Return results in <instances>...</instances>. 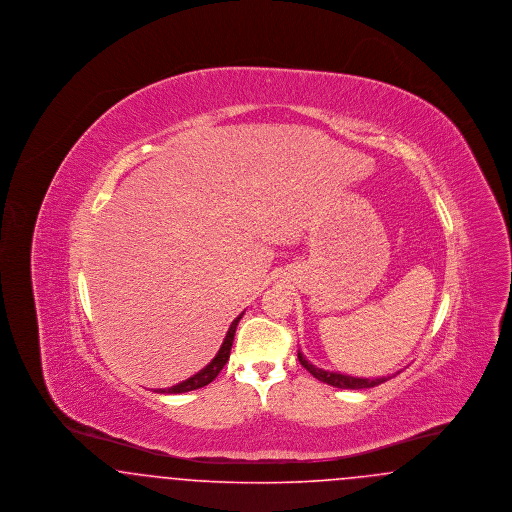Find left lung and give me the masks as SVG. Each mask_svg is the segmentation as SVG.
Wrapping results in <instances>:
<instances>
[{
	"label": "left lung",
	"mask_w": 512,
	"mask_h": 512,
	"mask_svg": "<svg viewBox=\"0 0 512 512\" xmlns=\"http://www.w3.org/2000/svg\"><path fill=\"white\" fill-rule=\"evenodd\" d=\"M297 359L299 363L305 366L317 380L324 382V384H330L334 388H341V390H365V388H374V386H380L384 382H388L391 376H382V378H355V376H349V374H341V372H330V370H322L318 366L311 365L305 355L301 351H297Z\"/></svg>",
	"instance_id": "left-lung-1"
}]
</instances>
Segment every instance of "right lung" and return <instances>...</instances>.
<instances>
[{
    "instance_id": "1",
    "label": "right lung",
    "mask_w": 512,
    "mask_h": 512,
    "mask_svg": "<svg viewBox=\"0 0 512 512\" xmlns=\"http://www.w3.org/2000/svg\"><path fill=\"white\" fill-rule=\"evenodd\" d=\"M242 317H244V313L234 318V322L230 324V328H228V332H226V336H224V341H222V345H220L219 353L215 355V359H213L209 365L205 366V368H201L192 378H188V380H184V382H180V384H176V386H172V388H167V390L157 391H159V393H186V391L199 390V388L211 384V382L219 376L222 366L226 365L228 359H230V349H232V343H234V334H236L238 322H240V318Z\"/></svg>"
}]
</instances>
